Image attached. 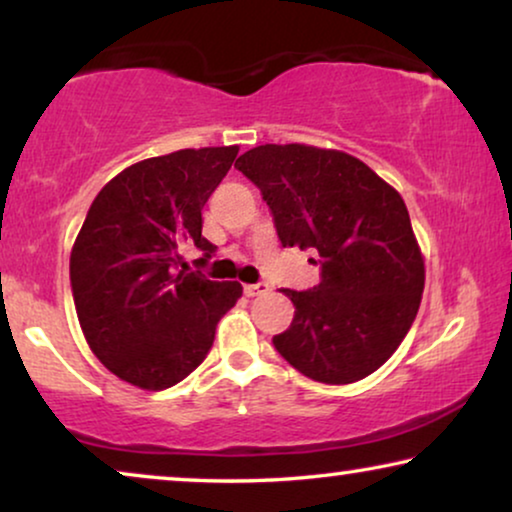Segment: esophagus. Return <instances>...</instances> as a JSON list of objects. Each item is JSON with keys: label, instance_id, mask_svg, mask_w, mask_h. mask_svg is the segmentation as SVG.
<instances>
[{"label": "esophagus", "instance_id": "34e87169", "mask_svg": "<svg viewBox=\"0 0 512 512\" xmlns=\"http://www.w3.org/2000/svg\"><path fill=\"white\" fill-rule=\"evenodd\" d=\"M270 286L265 282H258V284H244V296L254 298V296H263V293H268Z\"/></svg>", "mask_w": 512, "mask_h": 512}]
</instances>
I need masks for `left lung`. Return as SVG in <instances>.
Masks as SVG:
<instances>
[{"label": "left lung", "instance_id": "left-lung-1", "mask_svg": "<svg viewBox=\"0 0 512 512\" xmlns=\"http://www.w3.org/2000/svg\"><path fill=\"white\" fill-rule=\"evenodd\" d=\"M235 167L261 188L284 247L321 258L319 286L282 291L296 314L272 338L277 352L324 384L375 373L408 335L424 291V256L401 193L363 160L310 144L256 146Z\"/></svg>", "mask_w": 512, "mask_h": 512}]
</instances>
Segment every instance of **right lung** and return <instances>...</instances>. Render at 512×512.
Here are the masks:
<instances>
[{
    "label": "right lung",
    "mask_w": 512,
    "mask_h": 512,
    "mask_svg": "<svg viewBox=\"0 0 512 512\" xmlns=\"http://www.w3.org/2000/svg\"><path fill=\"white\" fill-rule=\"evenodd\" d=\"M240 146L181 149L118 172L97 193L69 256L74 305L93 354L123 382L172 387L205 361L240 282L186 272V247L209 254L202 207Z\"/></svg>",
    "instance_id": "add662e5"
}]
</instances>
